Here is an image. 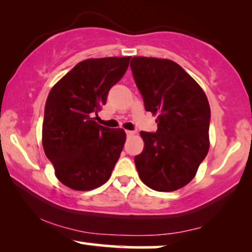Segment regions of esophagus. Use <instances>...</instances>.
Here are the masks:
<instances>
[{
  "instance_id": "1",
  "label": "esophagus",
  "mask_w": 252,
  "mask_h": 252,
  "mask_svg": "<svg viewBox=\"0 0 252 252\" xmlns=\"http://www.w3.org/2000/svg\"><path fill=\"white\" fill-rule=\"evenodd\" d=\"M126 136H128V137H131V136L135 135V131H131V130H126Z\"/></svg>"
}]
</instances>
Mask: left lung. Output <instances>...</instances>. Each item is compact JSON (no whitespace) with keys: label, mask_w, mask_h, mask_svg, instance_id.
<instances>
[{"label":"left lung","mask_w":252,"mask_h":252,"mask_svg":"<svg viewBox=\"0 0 252 252\" xmlns=\"http://www.w3.org/2000/svg\"><path fill=\"white\" fill-rule=\"evenodd\" d=\"M156 132H140L135 157L140 180L156 191H175L196 176L210 149L211 109L205 92L182 66L167 59L135 56L130 62Z\"/></svg>","instance_id":"obj_1"}]
</instances>
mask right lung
<instances>
[{"label": "right lung", "instance_id": "1", "mask_svg": "<svg viewBox=\"0 0 252 252\" xmlns=\"http://www.w3.org/2000/svg\"><path fill=\"white\" fill-rule=\"evenodd\" d=\"M130 56L87 59L50 90L42 124V146L60 182L87 191L109 180L126 142L123 129L95 122L110 87L122 78Z\"/></svg>", "mask_w": 252, "mask_h": 252}]
</instances>
